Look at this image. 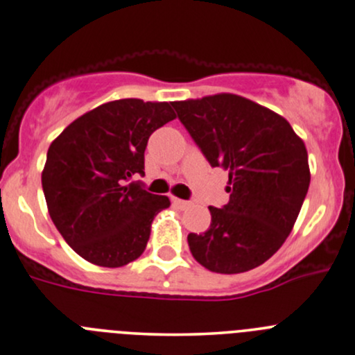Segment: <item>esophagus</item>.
I'll list each match as a JSON object with an SVG mask.
<instances>
[{
    "label": "esophagus",
    "mask_w": 355,
    "mask_h": 355,
    "mask_svg": "<svg viewBox=\"0 0 355 355\" xmlns=\"http://www.w3.org/2000/svg\"><path fill=\"white\" fill-rule=\"evenodd\" d=\"M173 205H174V206H178V208H181V209H186V208H189L191 202H189V201H184V199L173 198Z\"/></svg>",
    "instance_id": "1"
}]
</instances>
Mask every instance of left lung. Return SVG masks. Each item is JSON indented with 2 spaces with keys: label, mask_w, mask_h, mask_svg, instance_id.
I'll list each match as a JSON object with an SVG mask.
<instances>
[{
  "label": "left lung",
  "mask_w": 355,
  "mask_h": 355,
  "mask_svg": "<svg viewBox=\"0 0 355 355\" xmlns=\"http://www.w3.org/2000/svg\"><path fill=\"white\" fill-rule=\"evenodd\" d=\"M171 105L211 167L230 178V201L209 206L205 233L188 234L191 253L216 273L257 268L284 245L304 205L310 184L304 141L282 115L240 95Z\"/></svg>",
  "instance_id": "1"
}]
</instances>
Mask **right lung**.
Masks as SVG:
<instances>
[{
  "label": "right lung",
  "instance_id": "obj_1",
  "mask_svg": "<svg viewBox=\"0 0 355 355\" xmlns=\"http://www.w3.org/2000/svg\"><path fill=\"white\" fill-rule=\"evenodd\" d=\"M173 119L167 102L121 98L83 114L49 147L42 186L50 218L90 263L117 268L146 250L150 223L171 201L132 179L144 176L150 134Z\"/></svg>",
  "mask_w": 355,
  "mask_h": 355
}]
</instances>
